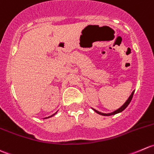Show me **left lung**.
Segmentation results:
<instances>
[{"mask_svg":"<svg viewBox=\"0 0 154 154\" xmlns=\"http://www.w3.org/2000/svg\"><path fill=\"white\" fill-rule=\"evenodd\" d=\"M134 92H135V91H132V94H131V95L129 96V97L128 100H127V101L125 102V103H124V104L123 105V106H121V108H119V109H117V110L114 111L113 112H111V113H107V114H106V113H103V112H99V111L96 110V109H93V108H92V109H93V110L94 111V112H97V114H99V115H103V116H110V115H116V114H118V113H120V112H123V111H124V109H125L126 108H127V106H128V105L129 104V103H130L131 100H132V97H133Z\"/></svg>","mask_w":154,"mask_h":154,"instance_id":"obj_1","label":"left lung"}]
</instances>
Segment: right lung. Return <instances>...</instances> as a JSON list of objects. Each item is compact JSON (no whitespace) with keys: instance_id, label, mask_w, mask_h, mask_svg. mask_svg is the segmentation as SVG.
Segmentation results:
<instances>
[{"instance_id":"add662e5","label":"right lung","mask_w":154,"mask_h":154,"mask_svg":"<svg viewBox=\"0 0 154 154\" xmlns=\"http://www.w3.org/2000/svg\"><path fill=\"white\" fill-rule=\"evenodd\" d=\"M57 112H55V113H54V114H53V115H51V116H48V117H46V118H44V119H47V118H51V117H53V116H54V115H56V114H57Z\"/></svg>"}]
</instances>
